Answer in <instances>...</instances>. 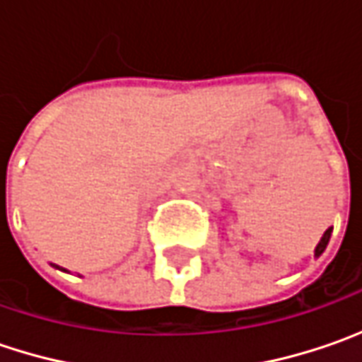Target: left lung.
<instances>
[{
  "mask_svg": "<svg viewBox=\"0 0 362 362\" xmlns=\"http://www.w3.org/2000/svg\"><path fill=\"white\" fill-rule=\"evenodd\" d=\"M330 233H332V228H328L327 231H325V235H322V240L318 242V245H316V250H314V256L318 257L325 250H327V245H328V240H330Z\"/></svg>",
  "mask_w": 362,
  "mask_h": 362,
  "instance_id": "1",
  "label": "left lung"
}]
</instances>
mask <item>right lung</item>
I'll return each instance as SVG.
<instances>
[{
	"label": "right lung",
	"instance_id": "right-lung-1",
	"mask_svg": "<svg viewBox=\"0 0 362 362\" xmlns=\"http://www.w3.org/2000/svg\"><path fill=\"white\" fill-rule=\"evenodd\" d=\"M56 268H58V266H56Z\"/></svg>",
	"mask_w": 362,
	"mask_h": 362
}]
</instances>
